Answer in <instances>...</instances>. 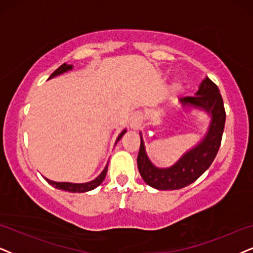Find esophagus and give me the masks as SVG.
Instances as JSON below:
<instances>
[{"instance_id":"34e87169","label":"esophagus","mask_w":253,"mask_h":253,"mask_svg":"<svg viewBox=\"0 0 253 253\" xmlns=\"http://www.w3.org/2000/svg\"><path fill=\"white\" fill-rule=\"evenodd\" d=\"M130 128L133 129H140L143 125V114L141 111H135L130 117Z\"/></svg>"}]
</instances>
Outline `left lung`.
<instances>
[{"instance_id":"obj_1","label":"left lung","mask_w":253,"mask_h":253,"mask_svg":"<svg viewBox=\"0 0 253 253\" xmlns=\"http://www.w3.org/2000/svg\"><path fill=\"white\" fill-rule=\"evenodd\" d=\"M184 106L202 108L211 116L209 129L201 143L185 153L170 168H158L149 161L141 137L137 168L143 181L159 190H176L197 180L215 160L218 153L225 125V110L217 85L209 78L201 84L195 97L181 99Z\"/></svg>"}]
</instances>
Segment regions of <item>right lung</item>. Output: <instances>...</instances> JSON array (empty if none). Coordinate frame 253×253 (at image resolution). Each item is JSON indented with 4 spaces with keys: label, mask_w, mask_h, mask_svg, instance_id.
Instances as JSON below:
<instances>
[{
    "label": "right lung",
    "mask_w": 253,
    "mask_h": 253,
    "mask_svg": "<svg viewBox=\"0 0 253 253\" xmlns=\"http://www.w3.org/2000/svg\"><path fill=\"white\" fill-rule=\"evenodd\" d=\"M71 69H72V65L63 64V65H60L58 69L55 70V72H53L52 75L49 77V79L60 75V73L69 71V70H71ZM125 133H126V130H123V132L120 133V135L118 136L117 141H119V140L121 139V137H123ZM106 172H107V166L105 167L103 172H101V174L99 175V176L95 178V180L91 181V182H87V183H69V182H53V181L47 180V178H45V180L47 181V183L53 185V187L57 188V189H62V190H65V191H69V193H85V191H89V190L94 189V188H97L99 184H101V182L105 180V176H106Z\"/></svg>",
    "instance_id": "right-lung-1"
}]
</instances>
